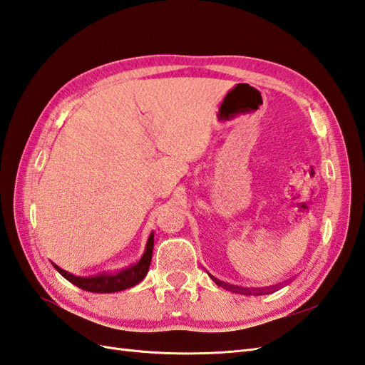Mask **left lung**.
Returning a JSON list of instances; mask_svg holds the SVG:
<instances>
[{
  "label": "left lung",
  "mask_w": 365,
  "mask_h": 365,
  "mask_svg": "<svg viewBox=\"0 0 365 365\" xmlns=\"http://www.w3.org/2000/svg\"><path fill=\"white\" fill-rule=\"evenodd\" d=\"M211 277H212V276H211ZM212 280H214V282H216L219 287H223V288H227V289H230V288H231V292H236V293H245V294H251V292H248V289H245V288H237V287L228 285V284L222 282V280H219V279H216V277H212ZM256 294H260V293H256Z\"/></svg>",
  "instance_id": "left-lung-1"
}]
</instances>
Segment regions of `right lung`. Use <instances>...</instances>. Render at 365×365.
Wrapping results in <instances>:
<instances>
[{
  "label": "right lung",
  "instance_id": "right-lung-1",
  "mask_svg": "<svg viewBox=\"0 0 365 365\" xmlns=\"http://www.w3.org/2000/svg\"><path fill=\"white\" fill-rule=\"evenodd\" d=\"M153 248H154V232L149 235L145 253L142 257H140L138 262L117 273H101L97 276L80 277V276H73L68 273L66 269L60 268L53 262L52 265L64 279H68L71 284L77 285L81 289H86V292H91V293H115V292H121V289L134 287L138 282H142L145 276L148 274L149 265H151Z\"/></svg>",
  "mask_w": 365,
  "mask_h": 365
}]
</instances>
